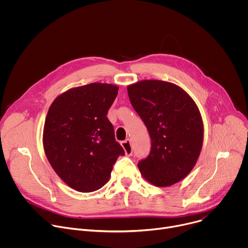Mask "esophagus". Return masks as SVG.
Here are the masks:
<instances>
[{"mask_svg": "<svg viewBox=\"0 0 248 248\" xmlns=\"http://www.w3.org/2000/svg\"><path fill=\"white\" fill-rule=\"evenodd\" d=\"M122 146H123V148L124 149V152H125L126 155L130 156V155L132 154L133 149H132V145H131L130 139H125L124 141H123V142H122Z\"/></svg>", "mask_w": 248, "mask_h": 248, "instance_id": "1", "label": "esophagus"}]
</instances>
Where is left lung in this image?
<instances>
[{
	"mask_svg": "<svg viewBox=\"0 0 248 248\" xmlns=\"http://www.w3.org/2000/svg\"><path fill=\"white\" fill-rule=\"evenodd\" d=\"M133 109L151 137L149 155L138 169L156 186H170L193 169L203 143V123L191 97L178 85L142 80L127 86Z\"/></svg>",
	"mask_w": 248,
	"mask_h": 248,
	"instance_id": "1",
	"label": "left lung"
}]
</instances>
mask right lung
<instances>
[{"mask_svg": "<svg viewBox=\"0 0 248 248\" xmlns=\"http://www.w3.org/2000/svg\"><path fill=\"white\" fill-rule=\"evenodd\" d=\"M119 87L90 83L69 89L49 108L43 132L45 154L60 178L72 188L91 192L109 181L124 150L106 117Z\"/></svg>", "mask_w": 248, "mask_h": 248, "instance_id": "obj_1", "label": "right lung"}]
</instances>
